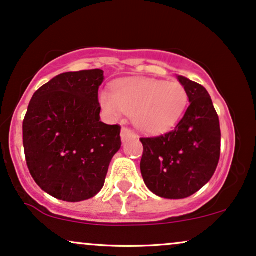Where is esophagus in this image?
I'll return each mask as SVG.
<instances>
[{
    "label": "esophagus",
    "instance_id": "34e87169",
    "mask_svg": "<svg viewBox=\"0 0 256 256\" xmlns=\"http://www.w3.org/2000/svg\"><path fill=\"white\" fill-rule=\"evenodd\" d=\"M120 138H122L123 142H127V140H132V139H136V136L133 130L130 129L123 127L122 130H120Z\"/></svg>",
    "mask_w": 256,
    "mask_h": 256
}]
</instances>
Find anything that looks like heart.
<instances>
[{"label": "heart", "instance_id": "obj_1", "mask_svg": "<svg viewBox=\"0 0 256 256\" xmlns=\"http://www.w3.org/2000/svg\"><path fill=\"white\" fill-rule=\"evenodd\" d=\"M188 93L179 82L127 78L112 86V94L102 92L99 102L112 117L130 114L134 126L150 136L172 130L182 120L188 106Z\"/></svg>", "mask_w": 256, "mask_h": 256}]
</instances>
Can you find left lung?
Here are the masks:
<instances>
[{"instance_id": "left-lung-1", "label": "left lung", "mask_w": 256, "mask_h": 256, "mask_svg": "<svg viewBox=\"0 0 256 256\" xmlns=\"http://www.w3.org/2000/svg\"><path fill=\"white\" fill-rule=\"evenodd\" d=\"M190 106L174 130L142 138L140 170L145 185L168 200L190 197L212 179L220 158V123L212 98L203 86L178 76Z\"/></svg>"}]
</instances>
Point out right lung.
Listing matches in <instances>:
<instances>
[{"instance_id": "right-lung-1", "label": "right lung", "mask_w": 256, "mask_h": 256, "mask_svg": "<svg viewBox=\"0 0 256 256\" xmlns=\"http://www.w3.org/2000/svg\"><path fill=\"white\" fill-rule=\"evenodd\" d=\"M104 71L60 74L35 92L22 122L31 176L48 194L66 202L94 197L120 148V127L100 120L98 90Z\"/></svg>"}]
</instances>
